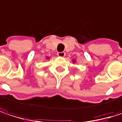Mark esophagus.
I'll use <instances>...</instances> for the list:
<instances>
[{
	"instance_id": "34e87169",
	"label": "esophagus",
	"mask_w": 122,
	"mask_h": 122,
	"mask_svg": "<svg viewBox=\"0 0 122 122\" xmlns=\"http://www.w3.org/2000/svg\"><path fill=\"white\" fill-rule=\"evenodd\" d=\"M57 55H58V56H59V57H64V56H66V53L63 52V51H62V52H58V53H57Z\"/></svg>"
}]
</instances>
